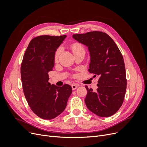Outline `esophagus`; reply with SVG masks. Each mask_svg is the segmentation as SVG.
<instances>
[{"mask_svg":"<svg viewBox=\"0 0 147 147\" xmlns=\"http://www.w3.org/2000/svg\"><path fill=\"white\" fill-rule=\"evenodd\" d=\"M78 84H72V88L73 90H76V89L78 88Z\"/></svg>","mask_w":147,"mask_h":147,"instance_id":"esophagus-1","label":"esophagus"}]
</instances>
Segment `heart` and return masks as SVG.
Segmentation results:
<instances>
[{
  "instance_id": "1",
  "label": "heart",
  "mask_w": 147,
  "mask_h": 147,
  "mask_svg": "<svg viewBox=\"0 0 147 147\" xmlns=\"http://www.w3.org/2000/svg\"><path fill=\"white\" fill-rule=\"evenodd\" d=\"M71 48H72V50L73 53H75V52H77V51H84V48L83 47V46L81 45V44L78 43H73L72 46H71ZM61 48H59L58 50H57L55 53V61H57V59H58V57L59 56V55L61 53Z\"/></svg>"
}]
</instances>
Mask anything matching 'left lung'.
<instances>
[{"mask_svg":"<svg viewBox=\"0 0 147 147\" xmlns=\"http://www.w3.org/2000/svg\"><path fill=\"white\" fill-rule=\"evenodd\" d=\"M72 37L88 47L90 54L89 72L99 77L97 91L87 86L86 105L100 117H109L121 107L127 80L121 53L108 34L99 31L74 34Z\"/></svg>","mask_w":147,"mask_h":147,"instance_id":"left-lung-1","label":"left lung"}]
</instances>
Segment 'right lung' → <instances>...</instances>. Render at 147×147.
I'll use <instances>...</instances> for the list:
<instances>
[{
    "label": "right lung",
    "mask_w": 147,
    "mask_h": 147,
    "mask_svg": "<svg viewBox=\"0 0 147 147\" xmlns=\"http://www.w3.org/2000/svg\"><path fill=\"white\" fill-rule=\"evenodd\" d=\"M66 35H40L32 39L21 66L23 92L32 112L40 118L51 119L65 110L72 94L71 86L62 87L48 82V72L55 65L56 50Z\"/></svg>",
    "instance_id": "obj_1"
}]
</instances>
